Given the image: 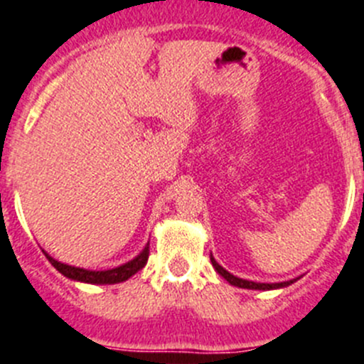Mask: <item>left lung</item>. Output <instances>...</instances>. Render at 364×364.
<instances>
[{"label":"left lung","instance_id":"obj_1","mask_svg":"<svg viewBox=\"0 0 364 364\" xmlns=\"http://www.w3.org/2000/svg\"><path fill=\"white\" fill-rule=\"evenodd\" d=\"M210 261H212V267L218 270L219 276H223L225 279L228 281L230 284H234V287H239V288H250V290H272V288H283V287H288V284H292L294 281H284V283H254V281H247V279H241V277H235L232 276L230 272H227L225 268L221 267V264L215 263V259L210 255Z\"/></svg>","mask_w":364,"mask_h":364}]
</instances>
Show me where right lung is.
<instances>
[{
    "instance_id": "add662e5",
    "label": "right lung",
    "mask_w": 364,
    "mask_h": 364,
    "mask_svg": "<svg viewBox=\"0 0 364 364\" xmlns=\"http://www.w3.org/2000/svg\"><path fill=\"white\" fill-rule=\"evenodd\" d=\"M47 255V259L50 261L52 267L55 270H60L65 277L74 281H83V283H92V284H114V283H121V281H127L129 277H132L137 270H141L143 267L149 261V245L145 247V250L141 254L137 255L136 259L129 261V263L121 264V267L112 268V270H85V268H77V267H70V264L60 263V261L52 259L50 255L47 252H43Z\"/></svg>"
}]
</instances>
